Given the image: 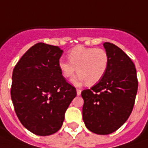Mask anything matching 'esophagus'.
Returning <instances> with one entry per match:
<instances>
[{
  "instance_id": "1",
  "label": "esophagus",
  "mask_w": 148,
  "mask_h": 148,
  "mask_svg": "<svg viewBox=\"0 0 148 148\" xmlns=\"http://www.w3.org/2000/svg\"><path fill=\"white\" fill-rule=\"evenodd\" d=\"M76 92H77V95H78V96L81 95V92H82V91L80 89H78V88H77V89H76Z\"/></svg>"
}]
</instances>
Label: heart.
<instances>
[{
	"label": "heart",
	"mask_w": 148,
	"mask_h": 148,
	"mask_svg": "<svg viewBox=\"0 0 148 148\" xmlns=\"http://www.w3.org/2000/svg\"><path fill=\"white\" fill-rule=\"evenodd\" d=\"M68 58L69 60H59V69L65 79H69L77 71L78 76L72 79L75 84L86 82L88 85H94L98 83L109 64L107 51L100 47H75L68 52Z\"/></svg>",
	"instance_id": "heart-1"
}]
</instances>
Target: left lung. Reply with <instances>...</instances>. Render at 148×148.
I'll return each mask as SVG.
<instances>
[{
    "label": "left lung",
    "instance_id": "8db88e82",
    "mask_svg": "<svg viewBox=\"0 0 148 148\" xmlns=\"http://www.w3.org/2000/svg\"><path fill=\"white\" fill-rule=\"evenodd\" d=\"M109 56L106 72L97 84L81 95L85 126L97 134H110L126 122L134 106L138 79L134 64L115 44L105 42Z\"/></svg>",
    "mask_w": 148,
    "mask_h": 148
}]
</instances>
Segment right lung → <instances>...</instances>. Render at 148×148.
I'll return each instance as SVG.
<instances>
[{
	"instance_id": "add662e5",
	"label": "right lung",
	"mask_w": 148,
	"mask_h": 148,
	"mask_svg": "<svg viewBox=\"0 0 148 148\" xmlns=\"http://www.w3.org/2000/svg\"><path fill=\"white\" fill-rule=\"evenodd\" d=\"M62 53L59 47L39 42L28 49L14 68L10 90L14 108L21 124L34 134L56 133L77 95L59 69Z\"/></svg>"
}]
</instances>
